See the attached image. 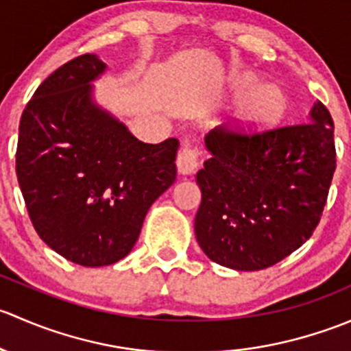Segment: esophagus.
<instances>
[{"instance_id": "esophagus-1", "label": "esophagus", "mask_w": 351, "mask_h": 351, "mask_svg": "<svg viewBox=\"0 0 351 351\" xmlns=\"http://www.w3.org/2000/svg\"><path fill=\"white\" fill-rule=\"evenodd\" d=\"M198 158H200V151L195 146H190L186 144L178 156H176V166H178V171L182 175H190L197 169L198 166Z\"/></svg>"}]
</instances>
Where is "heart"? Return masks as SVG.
<instances>
[{
  "label": "heart",
  "instance_id": "b5f03b06",
  "mask_svg": "<svg viewBox=\"0 0 351 351\" xmlns=\"http://www.w3.org/2000/svg\"><path fill=\"white\" fill-rule=\"evenodd\" d=\"M236 93L243 98V120L250 123H271L278 120L284 112V97L271 84L258 86V80L253 74H241L234 80Z\"/></svg>",
  "mask_w": 351,
  "mask_h": 351
}]
</instances>
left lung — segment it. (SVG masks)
Listing matches in <instances>:
<instances>
[{
  "label": "left lung",
  "instance_id": "obj_1",
  "mask_svg": "<svg viewBox=\"0 0 351 351\" xmlns=\"http://www.w3.org/2000/svg\"><path fill=\"white\" fill-rule=\"evenodd\" d=\"M210 158L198 169L195 236L215 263L239 271L271 267L317 228L336 169L335 123L321 101L309 122L205 136Z\"/></svg>",
  "mask_w": 351,
  "mask_h": 351
}]
</instances>
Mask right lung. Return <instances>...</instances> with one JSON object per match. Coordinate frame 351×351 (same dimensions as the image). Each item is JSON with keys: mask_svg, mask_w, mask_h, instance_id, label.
I'll list each match as a JSON object with an SVG mask.
<instances>
[{"mask_svg": "<svg viewBox=\"0 0 351 351\" xmlns=\"http://www.w3.org/2000/svg\"><path fill=\"white\" fill-rule=\"evenodd\" d=\"M95 54L56 69L20 119L16 176L35 231L83 267L130 253L154 200L176 180L178 139L146 144L91 100Z\"/></svg>", "mask_w": 351, "mask_h": 351, "instance_id": "obj_1", "label": "right lung"}]
</instances>
